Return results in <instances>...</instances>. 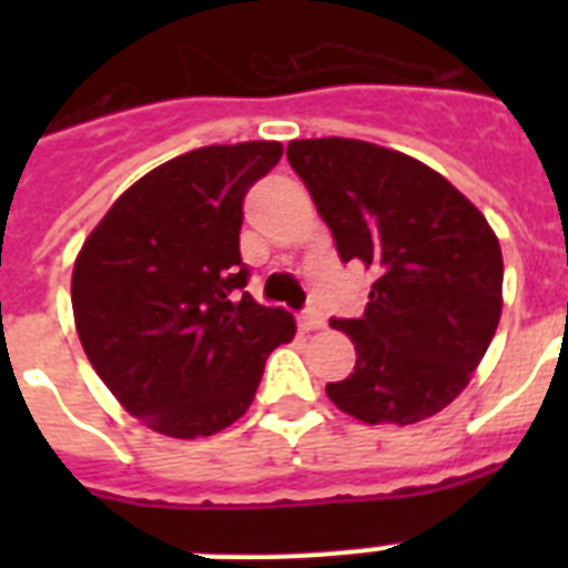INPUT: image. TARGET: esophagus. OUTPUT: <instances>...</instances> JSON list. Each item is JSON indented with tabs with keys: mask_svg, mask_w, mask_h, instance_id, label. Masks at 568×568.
I'll return each mask as SVG.
<instances>
[{
	"mask_svg": "<svg viewBox=\"0 0 568 568\" xmlns=\"http://www.w3.org/2000/svg\"><path fill=\"white\" fill-rule=\"evenodd\" d=\"M297 324H301V329H306V333H310V329L324 327V315H321L318 310H306L301 318H297Z\"/></svg>",
	"mask_w": 568,
	"mask_h": 568,
	"instance_id": "1",
	"label": "esophagus"
}]
</instances>
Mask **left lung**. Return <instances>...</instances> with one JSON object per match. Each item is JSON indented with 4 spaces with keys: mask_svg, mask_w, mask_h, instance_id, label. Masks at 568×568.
<instances>
[{
    "mask_svg": "<svg viewBox=\"0 0 568 568\" xmlns=\"http://www.w3.org/2000/svg\"><path fill=\"white\" fill-rule=\"evenodd\" d=\"M342 262L374 271L359 318H333L356 365L329 400L365 424L430 418L468 386L501 318L504 258L486 217L409 155L351 138L292 141Z\"/></svg>",
    "mask_w": 568,
    "mask_h": 568,
    "instance_id": "obj_1",
    "label": "left lung"
}]
</instances>
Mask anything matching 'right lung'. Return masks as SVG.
<instances>
[{
	"label": "right lung",
	"mask_w": 568,
	"mask_h": 568,
	"mask_svg": "<svg viewBox=\"0 0 568 568\" xmlns=\"http://www.w3.org/2000/svg\"><path fill=\"white\" fill-rule=\"evenodd\" d=\"M283 155L276 141L200 146L132 185L73 265V315L93 372L126 413L196 439L247 413L267 354L294 318L244 285V194Z\"/></svg>",
	"instance_id": "1"
}]
</instances>
